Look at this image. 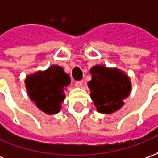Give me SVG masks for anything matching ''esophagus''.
I'll list each match as a JSON object with an SVG mask.
<instances>
[{"mask_svg": "<svg viewBox=\"0 0 158 158\" xmlns=\"http://www.w3.org/2000/svg\"><path fill=\"white\" fill-rule=\"evenodd\" d=\"M76 87H82L83 86V81L82 80H78L75 82Z\"/></svg>", "mask_w": 158, "mask_h": 158, "instance_id": "34e87169", "label": "esophagus"}]
</instances>
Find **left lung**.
Here are the masks:
<instances>
[{"mask_svg":"<svg viewBox=\"0 0 158 158\" xmlns=\"http://www.w3.org/2000/svg\"><path fill=\"white\" fill-rule=\"evenodd\" d=\"M92 79L88 83L97 111L113 113L123 105V100L129 95L131 86L129 77L117 69L96 66L91 69Z\"/></svg>","mask_w":158,"mask_h":158,"instance_id":"left-lung-1","label":"left lung"}]
</instances>
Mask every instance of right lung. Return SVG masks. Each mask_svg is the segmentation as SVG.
<instances>
[{"instance_id":"right-lung-1","label":"right lung","mask_w":158,"mask_h":158,"mask_svg":"<svg viewBox=\"0 0 158 158\" xmlns=\"http://www.w3.org/2000/svg\"><path fill=\"white\" fill-rule=\"evenodd\" d=\"M26 88L30 99L46 114H56L64 100L63 88L70 84L69 74L59 66L50 67L45 72H37L27 77Z\"/></svg>"}]
</instances>
